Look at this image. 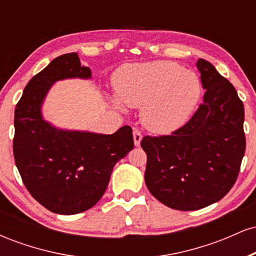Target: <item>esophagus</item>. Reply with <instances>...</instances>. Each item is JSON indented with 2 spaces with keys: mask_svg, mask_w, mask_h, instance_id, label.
<instances>
[{
  "mask_svg": "<svg viewBox=\"0 0 256 256\" xmlns=\"http://www.w3.org/2000/svg\"><path fill=\"white\" fill-rule=\"evenodd\" d=\"M140 140H142V132H140L138 128H134V146H140Z\"/></svg>",
  "mask_w": 256,
  "mask_h": 256,
  "instance_id": "esophagus-1",
  "label": "esophagus"
}]
</instances>
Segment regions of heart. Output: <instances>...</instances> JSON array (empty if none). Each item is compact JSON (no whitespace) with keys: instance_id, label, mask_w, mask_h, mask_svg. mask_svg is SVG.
I'll return each mask as SVG.
<instances>
[{"instance_id":"1","label":"heart","mask_w":256,"mask_h":256,"mask_svg":"<svg viewBox=\"0 0 256 256\" xmlns=\"http://www.w3.org/2000/svg\"><path fill=\"white\" fill-rule=\"evenodd\" d=\"M118 107L142 108V122L149 130L167 134L182 128L201 96L196 73L171 61L128 64L116 74Z\"/></svg>"}]
</instances>
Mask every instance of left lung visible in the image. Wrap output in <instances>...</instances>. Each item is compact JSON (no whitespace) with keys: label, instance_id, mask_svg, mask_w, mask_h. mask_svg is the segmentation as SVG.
I'll list each match as a JSON object with an SVG mask.
<instances>
[{"label":"left lung","instance_id":"1","mask_svg":"<svg viewBox=\"0 0 256 256\" xmlns=\"http://www.w3.org/2000/svg\"><path fill=\"white\" fill-rule=\"evenodd\" d=\"M206 90L186 124L164 136H144L146 184L155 198L178 210L222 200L238 177L246 152L244 106L237 91L204 58L196 62Z\"/></svg>","mask_w":256,"mask_h":256}]
</instances>
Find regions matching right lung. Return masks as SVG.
Returning <instances> with one entry per match:
<instances>
[{"label": "right lung", "mask_w": 256, "mask_h": 256, "mask_svg": "<svg viewBox=\"0 0 256 256\" xmlns=\"http://www.w3.org/2000/svg\"><path fill=\"white\" fill-rule=\"evenodd\" d=\"M76 52L64 54L32 77L14 113L13 152L22 183L52 213L77 214L102 198L116 162L134 149L130 126L113 134L64 131L40 116L50 86L64 78H90Z\"/></svg>", "instance_id": "obj_1"}]
</instances>
